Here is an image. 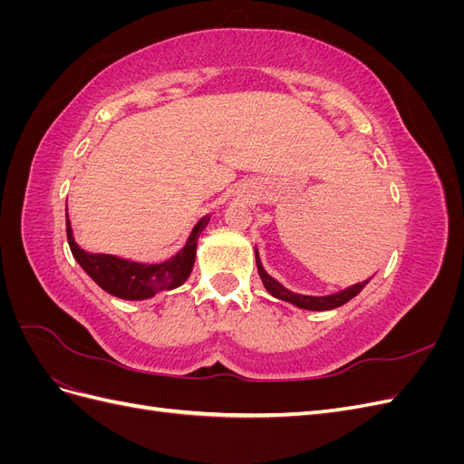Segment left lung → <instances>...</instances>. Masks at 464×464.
<instances>
[{
    "label": "left lung",
    "instance_id": "obj_1",
    "mask_svg": "<svg viewBox=\"0 0 464 464\" xmlns=\"http://www.w3.org/2000/svg\"><path fill=\"white\" fill-rule=\"evenodd\" d=\"M256 261H257V271H259V276L263 280V286L266 288V292H269L271 296H275L278 300H285V302H290L294 305L302 307V310H312V312L334 310V307H339V305L346 304L348 300H353L354 296H358V294L362 292V288L368 285V280H363V283H358V285L350 286L346 290L331 294V296H304V294H296V292L285 288L283 285L276 283L273 276H269V273L263 269L257 249H256Z\"/></svg>",
    "mask_w": 464,
    "mask_h": 464
}]
</instances>
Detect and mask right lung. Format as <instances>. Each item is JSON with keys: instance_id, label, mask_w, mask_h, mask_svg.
<instances>
[{"instance_id": "1", "label": "right lung", "mask_w": 464, "mask_h": 464, "mask_svg": "<svg viewBox=\"0 0 464 464\" xmlns=\"http://www.w3.org/2000/svg\"><path fill=\"white\" fill-rule=\"evenodd\" d=\"M207 224L208 217H203L195 224L184 249H179L174 257L164 263L147 265L121 259L116 256L89 254V251L81 249L73 240L72 222H69L65 213L67 242L69 247H72L73 257L98 286L111 294V296L121 300H147L152 298L157 292L172 290L178 288L179 285H184L188 276L191 275L199 234L203 232Z\"/></svg>"}]
</instances>
